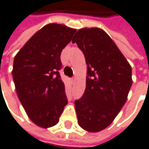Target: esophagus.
<instances>
[{
  "instance_id": "esophagus-1",
  "label": "esophagus",
  "mask_w": 149,
  "mask_h": 149,
  "mask_svg": "<svg viewBox=\"0 0 149 149\" xmlns=\"http://www.w3.org/2000/svg\"><path fill=\"white\" fill-rule=\"evenodd\" d=\"M72 80H74V79H72Z\"/></svg>"
}]
</instances>
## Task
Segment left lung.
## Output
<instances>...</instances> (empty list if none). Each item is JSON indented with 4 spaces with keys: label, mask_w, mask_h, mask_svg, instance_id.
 <instances>
[{
    "label": "left lung",
    "mask_w": 149,
    "mask_h": 149,
    "mask_svg": "<svg viewBox=\"0 0 149 149\" xmlns=\"http://www.w3.org/2000/svg\"><path fill=\"white\" fill-rule=\"evenodd\" d=\"M87 63L86 89L75 101L79 125L89 132L109 126L124 105L132 85L131 67L103 29L81 28L74 36Z\"/></svg>",
    "instance_id": "1"
}]
</instances>
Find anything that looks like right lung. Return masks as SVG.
Listing matches in <instances>:
<instances>
[{"mask_svg": "<svg viewBox=\"0 0 149 149\" xmlns=\"http://www.w3.org/2000/svg\"><path fill=\"white\" fill-rule=\"evenodd\" d=\"M75 32L64 25H45L14 58L12 77L17 95L27 116L39 127L57 124L68 104L59 73L61 53Z\"/></svg>", "mask_w": 149, "mask_h": 149, "instance_id": "right-lung-1", "label": "right lung"}]
</instances>
